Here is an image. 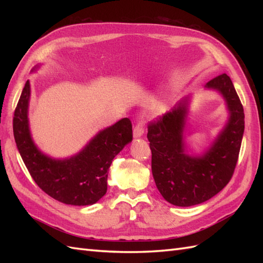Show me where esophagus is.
<instances>
[{
    "label": "esophagus",
    "mask_w": 263,
    "mask_h": 263,
    "mask_svg": "<svg viewBox=\"0 0 263 263\" xmlns=\"http://www.w3.org/2000/svg\"><path fill=\"white\" fill-rule=\"evenodd\" d=\"M142 135H143V126H142V123L139 122L135 126V128H133V137L137 139V138L142 137Z\"/></svg>",
    "instance_id": "1"
}]
</instances>
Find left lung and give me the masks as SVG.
Segmentation results:
<instances>
[{"label":"left lung","instance_id":"1","mask_svg":"<svg viewBox=\"0 0 263 263\" xmlns=\"http://www.w3.org/2000/svg\"><path fill=\"white\" fill-rule=\"evenodd\" d=\"M204 88L221 95L228 120L203 154L191 155L184 136L191 96L148 126L156 186L167 202L177 206L202 203L220 192L233 176L241 149L244 110L231 78L218 76Z\"/></svg>","mask_w":263,"mask_h":263}]
</instances>
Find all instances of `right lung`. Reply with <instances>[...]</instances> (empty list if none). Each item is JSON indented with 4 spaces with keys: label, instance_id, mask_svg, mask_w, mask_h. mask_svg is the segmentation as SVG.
I'll return each mask as SVG.
<instances>
[{
    "label": "right lung",
    "instance_id": "1",
    "mask_svg": "<svg viewBox=\"0 0 263 263\" xmlns=\"http://www.w3.org/2000/svg\"><path fill=\"white\" fill-rule=\"evenodd\" d=\"M39 69L36 66L31 70ZM30 82L27 80L13 117V135L22 160L33 181L49 197L71 205L96 203L107 191L109 166L115 156L132 141L131 121L116 122L91 138L79 153L68 158L49 157L33 142L28 107Z\"/></svg>",
    "mask_w": 263,
    "mask_h": 263
}]
</instances>
